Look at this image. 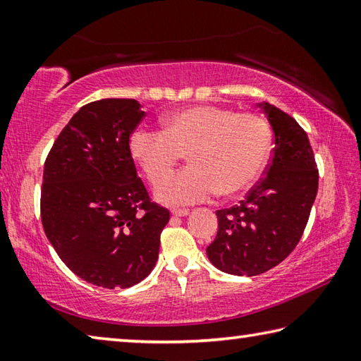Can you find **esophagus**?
Listing matches in <instances>:
<instances>
[{
  "label": "esophagus",
  "mask_w": 361,
  "mask_h": 361,
  "mask_svg": "<svg viewBox=\"0 0 361 361\" xmlns=\"http://www.w3.org/2000/svg\"><path fill=\"white\" fill-rule=\"evenodd\" d=\"M172 215L173 216H186V215H189V210L188 209H173Z\"/></svg>",
  "instance_id": "34e87169"
}]
</instances>
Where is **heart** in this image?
Returning <instances> with one entry per match:
<instances>
[{
    "mask_svg": "<svg viewBox=\"0 0 361 361\" xmlns=\"http://www.w3.org/2000/svg\"><path fill=\"white\" fill-rule=\"evenodd\" d=\"M129 145L152 185L189 154L192 166L160 180L156 199L166 205H191L216 192L232 195L253 185L267 162L272 132L255 113L195 105L170 114L164 132L140 127Z\"/></svg>",
    "mask_w": 361,
    "mask_h": 361,
    "instance_id": "obj_1",
    "label": "heart"
}]
</instances>
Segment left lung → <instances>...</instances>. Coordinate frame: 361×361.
Listing matches in <instances>:
<instances>
[{"instance_id": "left-lung-1", "label": "left lung", "mask_w": 361, "mask_h": 361, "mask_svg": "<svg viewBox=\"0 0 361 361\" xmlns=\"http://www.w3.org/2000/svg\"><path fill=\"white\" fill-rule=\"evenodd\" d=\"M274 132V149L264 176L245 199L216 210L218 234L207 255L232 276H259L280 264L301 240L319 189L312 146L290 114L262 102Z\"/></svg>"}]
</instances>
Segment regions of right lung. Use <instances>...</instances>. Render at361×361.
<instances>
[{"label":"right lung","mask_w":361,"mask_h":361,"mask_svg":"<svg viewBox=\"0 0 361 361\" xmlns=\"http://www.w3.org/2000/svg\"><path fill=\"white\" fill-rule=\"evenodd\" d=\"M145 111L133 99L84 105L44 162L41 221L68 269L103 288H129L156 266L170 219L137 175L130 135Z\"/></svg>","instance_id":"1"}]
</instances>
